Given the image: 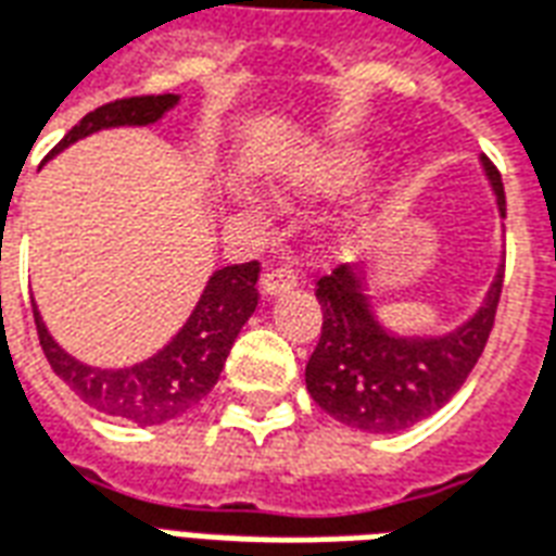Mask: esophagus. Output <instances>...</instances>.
I'll return each mask as SVG.
<instances>
[{
  "mask_svg": "<svg viewBox=\"0 0 556 556\" xmlns=\"http://www.w3.org/2000/svg\"><path fill=\"white\" fill-rule=\"evenodd\" d=\"M298 286V270L291 265H277L267 270L265 277H262V289L265 294H282V291H289Z\"/></svg>",
  "mask_w": 556,
  "mask_h": 556,
  "instance_id": "esophagus-1",
  "label": "esophagus"
}]
</instances>
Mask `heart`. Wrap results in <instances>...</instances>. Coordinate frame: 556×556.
Segmentation results:
<instances>
[{"label":"heart","mask_w":556,"mask_h":556,"mask_svg":"<svg viewBox=\"0 0 556 556\" xmlns=\"http://www.w3.org/2000/svg\"><path fill=\"white\" fill-rule=\"evenodd\" d=\"M363 163H366V157L357 148H339V151H330V154H318L315 160H306L298 169L294 184L303 187V190H333L339 184L351 181L363 169Z\"/></svg>","instance_id":"obj_1"}]
</instances>
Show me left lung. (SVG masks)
<instances>
[{
	"label": "left lung",
	"mask_w": 556,
	"mask_h": 556,
	"mask_svg": "<svg viewBox=\"0 0 556 556\" xmlns=\"http://www.w3.org/2000/svg\"><path fill=\"white\" fill-rule=\"evenodd\" d=\"M485 160L497 205L506 217V193L497 166ZM503 270L462 330L443 339H393L375 325L361 291V270L339 265L318 277L321 337L306 363V390L330 417L361 431H399L426 419L465 384L491 337L503 291Z\"/></svg>",
	"instance_id": "obj_1"
}]
</instances>
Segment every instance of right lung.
<instances>
[{
  "label": "right lung",
  "mask_w": 556,
  "mask_h": 556,
  "mask_svg": "<svg viewBox=\"0 0 556 556\" xmlns=\"http://www.w3.org/2000/svg\"><path fill=\"white\" fill-rule=\"evenodd\" d=\"M175 103H178V94H137V98L103 103L89 115H83L79 125L71 127L65 139L47 157H53L62 148L89 137L101 127L151 125ZM258 270H262L258 262L229 265L217 270L207 282L193 315L181 327V333L151 361L130 366V369L110 372V369H91V366L77 363L55 345L53 337L43 327L41 315L35 309V327H38L41 349L53 366V372L86 405L103 410L110 417L127 419V422L157 426L166 419L181 417L184 410L202 402L211 393V387L217 384L231 342L238 339L247 318L258 306V289H255Z\"/></svg>",
  "instance_id": "obj_1"
}]
</instances>
